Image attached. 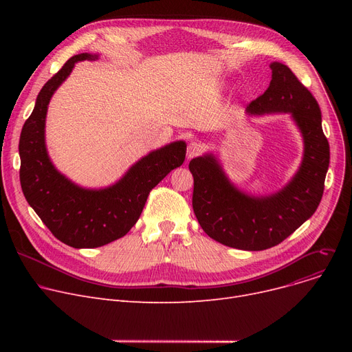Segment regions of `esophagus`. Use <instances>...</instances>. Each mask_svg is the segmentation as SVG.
I'll return each instance as SVG.
<instances>
[{"label": "esophagus", "mask_w": 352, "mask_h": 352, "mask_svg": "<svg viewBox=\"0 0 352 352\" xmlns=\"http://www.w3.org/2000/svg\"><path fill=\"white\" fill-rule=\"evenodd\" d=\"M201 151H202V145L198 141H191L187 146V157L191 160V158L199 155Z\"/></svg>", "instance_id": "obj_1"}]
</instances>
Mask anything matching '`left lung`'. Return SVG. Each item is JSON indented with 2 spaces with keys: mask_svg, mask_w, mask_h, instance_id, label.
Instances as JSON below:
<instances>
[{
  "mask_svg": "<svg viewBox=\"0 0 352 352\" xmlns=\"http://www.w3.org/2000/svg\"><path fill=\"white\" fill-rule=\"evenodd\" d=\"M272 78L263 96L247 107L248 116L289 114L304 141V155L291 181L270 195L238 190L214 154L190 161L192 208L201 228L231 248L263 251L278 245L318 208L329 165L317 100L281 63H271Z\"/></svg>",
  "mask_w": 352,
  "mask_h": 352,
  "instance_id": "1",
  "label": "left lung"
}]
</instances>
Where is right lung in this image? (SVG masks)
<instances>
[{
  "label": "right lung",
  "mask_w": 352,
  "mask_h": 352,
  "mask_svg": "<svg viewBox=\"0 0 352 352\" xmlns=\"http://www.w3.org/2000/svg\"><path fill=\"white\" fill-rule=\"evenodd\" d=\"M97 58L88 52L74 55L45 82L18 145L25 199L54 236L72 248H97L124 236L138 221L148 194L182 165L187 151L184 141L166 144L138 160L113 186L98 190L80 187L55 168L45 145L50 100L76 63Z\"/></svg>",
  "instance_id": "add662e5"
}]
</instances>
